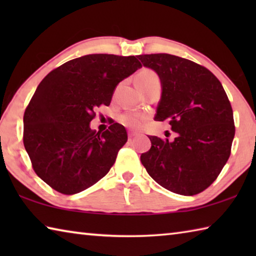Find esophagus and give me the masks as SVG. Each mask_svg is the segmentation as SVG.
<instances>
[{
    "instance_id": "obj_1",
    "label": "esophagus",
    "mask_w": 256,
    "mask_h": 256,
    "mask_svg": "<svg viewBox=\"0 0 256 256\" xmlns=\"http://www.w3.org/2000/svg\"><path fill=\"white\" fill-rule=\"evenodd\" d=\"M136 136H138V133H136V132H132V131H130V132H128V138H132Z\"/></svg>"
}]
</instances>
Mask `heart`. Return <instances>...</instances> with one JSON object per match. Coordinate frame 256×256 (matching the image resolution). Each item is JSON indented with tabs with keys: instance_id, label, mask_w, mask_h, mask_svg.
Instances as JSON below:
<instances>
[{
	"instance_id": "obj_1",
	"label": "heart",
	"mask_w": 256,
	"mask_h": 256,
	"mask_svg": "<svg viewBox=\"0 0 256 256\" xmlns=\"http://www.w3.org/2000/svg\"><path fill=\"white\" fill-rule=\"evenodd\" d=\"M157 78V74L152 71L149 70V68H144V70H141L136 76V84H144L146 82L150 81L151 79H154ZM146 116L144 114H138V112H125L120 118V123L125 126L131 128L133 130L141 128L144 126V124L146 120Z\"/></svg>"
}]
</instances>
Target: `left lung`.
I'll return each instance as SVG.
<instances>
[{
    "mask_svg": "<svg viewBox=\"0 0 256 256\" xmlns=\"http://www.w3.org/2000/svg\"><path fill=\"white\" fill-rule=\"evenodd\" d=\"M136 58L158 73L162 99L156 120H170L174 141L149 136L141 154L148 174L170 192L196 196L216 180L230 156L235 124L222 84L206 68L170 54Z\"/></svg>",
    "mask_w": 256,
    "mask_h": 256,
    "instance_id": "1",
    "label": "left lung"
}]
</instances>
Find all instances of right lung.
I'll list each match as a JSON object with an SVG mask.
<instances>
[{"label": "right lung", "mask_w": 256, "mask_h": 256, "mask_svg": "<svg viewBox=\"0 0 256 256\" xmlns=\"http://www.w3.org/2000/svg\"><path fill=\"white\" fill-rule=\"evenodd\" d=\"M142 66L136 56L90 54L62 64L37 86L24 115V144L32 168L58 192L72 196L102 178L126 144V130L89 124L110 106L120 81Z\"/></svg>", "instance_id": "1"}]
</instances>
